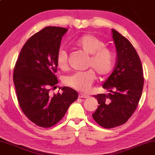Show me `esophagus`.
I'll use <instances>...</instances> for the list:
<instances>
[{
  "instance_id": "obj_1",
  "label": "esophagus",
  "mask_w": 155,
  "mask_h": 155,
  "mask_svg": "<svg viewBox=\"0 0 155 155\" xmlns=\"http://www.w3.org/2000/svg\"><path fill=\"white\" fill-rule=\"evenodd\" d=\"M89 97V95L85 94H83V93H79L78 94V97L80 98H87Z\"/></svg>"
}]
</instances>
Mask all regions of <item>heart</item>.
<instances>
[{
  "mask_svg": "<svg viewBox=\"0 0 155 155\" xmlns=\"http://www.w3.org/2000/svg\"><path fill=\"white\" fill-rule=\"evenodd\" d=\"M74 45L85 54L90 55L87 68L93 69L101 78L107 77L111 73L115 61L114 52L105 47V42L101 39L93 35L85 34L75 41ZM55 61L58 68L61 70H66L68 66L66 50L60 49L56 54ZM94 71L90 69L82 72L74 73L64 78V84L78 91H88L97 78Z\"/></svg>",
  "mask_w": 155,
  "mask_h": 155,
  "instance_id": "b5f03b06",
  "label": "heart"
}]
</instances>
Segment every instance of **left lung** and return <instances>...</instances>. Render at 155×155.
<instances>
[{"label":"left lung","mask_w":155,"mask_h":155,"mask_svg":"<svg viewBox=\"0 0 155 155\" xmlns=\"http://www.w3.org/2000/svg\"><path fill=\"white\" fill-rule=\"evenodd\" d=\"M117 61L114 71L103 85L108 94L94 95L98 101L92 117L97 123L107 129L120 126L137 109L144 84L141 61L127 39L112 30Z\"/></svg>","instance_id":"1"}]
</instances>
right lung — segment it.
<instances>
[{"label":"right lung","instance_id":"right-lung-1","mask_svg":"<svg viewBox=\"0 0 155 155\" xmlns=\"http://www.w3.org/2000/svg\"><path fill=\"white\" fill-rule=\"evenodd\" d=\"M68 29L47 26L31 36L22 47L14 68L13 81L18 104L36 125L48 128L64 117L78 98L77 92L63 87V93L51 94L58 84L55 58Z\"/></svg>","mask_w":155,"mask_h":155}]
</instances>
